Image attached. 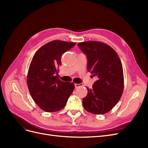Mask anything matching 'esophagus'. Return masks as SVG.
<instances>
[{
	"instance_id": "obj_1",
	"label": "esophagus",
	"mask_w": 148,
	"mask_h": 148,
	"mask_svg": "<svg viewBox=\"0 0 148 148\" xmlns=\"http://www.w3.org/2000/svg\"><path fill=\"white\" fill-rule=\"evenodd\" d=\"M75 86L76 88H78L79 87H81V86H83V84L82 83H79V84H77L76 83L75 84Z\"/></svg>"
}]
</instances>
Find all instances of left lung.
<instances>
[{
    "mask_svg": "<svg viewBox=\"0 0 148 148\" xmlns=\"http://www.w3.org/2000/svg\"><path fill=\"white\" fill-rule=\"evenodd\" d=\"M78 46L86 56L88 71L97 78L91 89L87 88L83 107L94 114H106L117 104L123 93L124 78L120 58L112 48L103 42H82Z\"/></svg>",
    "mask_w": 148,
    "mask_h": 148,
    "instance_id": "left-lung-1",
    "label": "left lung"
}]
</instances>
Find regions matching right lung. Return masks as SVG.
I'll return each mask as SVG.
<instances>
[{
  "mask_svg": "<svg viewBox=\"0 0 148 148\" xmlns=\"http://www.w3.org/2000/svg\"><path fill=\"white\" fill-rule=\"evenodd\" d=\"M75 44L51 41L38 49L31 62L27 76L29 91L36 104L47 112L64 109L74 90V83L62 82L56 75L62 56Z\"/></svg>",
  "mask_w": 148,
  "mask_h": 148,
  "instance_id": "add662e5",
  "label": "right lung"
}]
</instances>
